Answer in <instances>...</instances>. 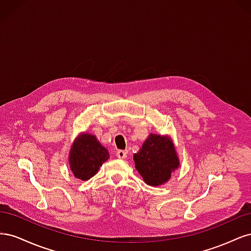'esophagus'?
<instances>
[{
	"instance_id": "obj_1",
	"label": "esophagus",
	"mask_w": 251,
	"mask_h": 251,
	"mask_svg": "<svg viewBox=\"0 0 251 251\" xmlns=\"http://www.w3.org/2000/svg\"><path fill=\"white\" fill-rule=\"evenodd\" d=\"M116 156L119 159H126V151H123V150H119L116 151Z\"/></svg>"
}]
</instances>
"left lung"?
<instances>
[{
    "label": "left lung",
    "mask_w": 251,
    "mask_h": 251,
    "mask_svg": "<svg viewBox=\"0 0 251 251\" xmlns=\"http://www.w3.org/2000/svg\"><path fill=\"white\" fill-rule=\"evenodd\" d=\"M134 161L144 182L151 186L166 183L180 165L172 139L157 134H150L138 153L134 155Z\"/></svg>",
    "instance_id": "obj_1"
}]
</instances>
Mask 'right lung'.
<instances>
[{
	"mask_svg": "<svg viewBox=\"0 0 251 251\" xmlns=\"http://www.w3.org/2000/svg\"><path fill=\"white\" fill-rule=\"evenodd\" d=\"M109 157L108 150L101 146L94 135L81 133L71 147L70 169L75 178L86 181L94 176Z\"/></svg>",
	"mask_w": 251,
	"mask_h": 251,
	"instance_id": "1",
	"label": "right lung"
}]
</instances>
